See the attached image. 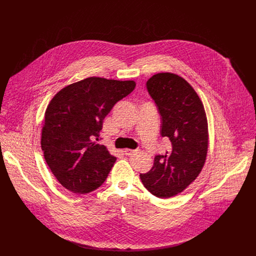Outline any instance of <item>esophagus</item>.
Instances as JSON below:
<instances>
[{
  "label": "esophagus",
  "instance_id": "obj_1",
  "mask_svg": "<svg viewBox=\"0 0 256 256\" xmlns=\"http://www.w3.org/2000/svg\"><path fill=\"white\" fill-rule=\"evenodd\" d=\"M138 150H132V149H126L124 152V154L126 155V156H132V155H134V153H136Z\"/></svg>",
  "mask_w": 256,
  "mask_h": 256
}]
</instances>
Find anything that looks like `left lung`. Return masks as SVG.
<instances>
[{"mask_svg":"<svg viewBox=\"0 0 256 256\" xmlns=\"http://www.w3.org/2000/svg\"><path fill=\"white\" fill-rule=\"evenodd\" d=\"M146 85L161 116V136L172 148L157 155L152 169L140 177L153 196L168 198L184 192L200 173L208 153V120L202 100L184 78L159 72Z\"/></svg>","mask_w":256,"mask_h":256,"instance_id":"obj_1","label":"left lung"}]
</instances>
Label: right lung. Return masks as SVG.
I'll return each instance as SVG.
<instances>
[{
  "label": "right lung",
  "mask_w": 256,
  "mask_h": 256,
  "mask_svg": "<svg viewBox=\"0 0 256 256\" xmlns=\"http://www.w3.org/2000/svg\"><path fill=\"white\" fill-rule=\"evenodd\" d=\"M134 87V81L90 77L62 88L50 100L40 144L46 162L64 188L84 194L105 181L116 158L97 142L103 120Z\"/></svg>",
  "instance_id": "obj_1"
}]
</instances>
